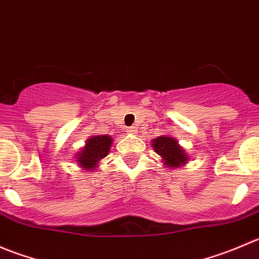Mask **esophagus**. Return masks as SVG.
I'll return each instance as SVG.
<instances>
[{
	"instance_id": "1",
	"label": "esophagus",
	"mask_w": 259,
	"mask_h": 259,
	"mask_svg": "<svg viewBox=\"0 0 259 259\" xmlns=\"http://www.w3.org/2000/svg\"><path fill=\"white\" fill-rule=\"evenodd\" d=\"M126 132L129 133V134H137L138 129H137V127H135V126H129V127H127V129H126Z\"/></svg>"
}]
</instances>
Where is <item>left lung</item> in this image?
Returning <instances> with one entry per match:
<instances>
[{
  "mask_svg": "<svg viewBox=\"0 0 259 259\" xmlns=\"http://www.w3.org/2000/svg\"><path fill=\"white\" fill-rule=\"evenodd\" d=\"M153 148L163 158L164 164L168 166L179 168L188 160L187 154L173 138L159 137L154 139Z\"/></svg>",
  "mask_w": 259,
  "mask_h": 259,
  "instance_id": "8db88e82",
  "label": "left lung"
}]
</instances>
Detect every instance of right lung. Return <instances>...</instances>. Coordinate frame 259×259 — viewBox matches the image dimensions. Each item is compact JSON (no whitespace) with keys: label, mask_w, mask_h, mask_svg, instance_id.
<instances>
[{"label":"right lung","mask_w":259,"mask_h":259,"mask_svg":"<svg viewBox=\"0 0 259 259\" xmlns=\"http://www.w3.org/2000/svg\"><path fill=\"white\" fill-rule=\"evenodd\" d=\"M111 143H113V139L109 135H99V137L90 138L86 142L85 148L77 155L79 156L77 163L88 170L95 169L99 160L108 155Z\"/></svg>","instance_id":"obj_1"}]
</instances>
